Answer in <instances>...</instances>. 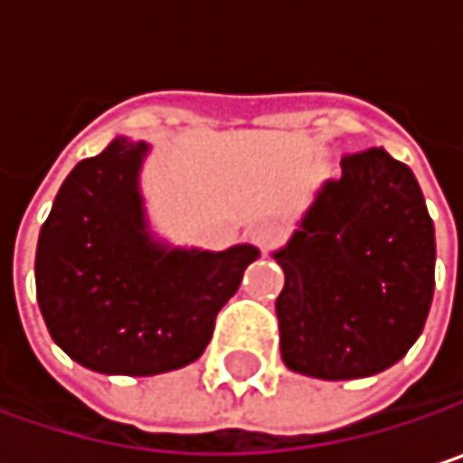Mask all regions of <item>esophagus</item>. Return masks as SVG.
Returning <instances> with one entry per match:
<instances>
[{"label":"esophagus","mask_w":463,"mask_h":463,"mask_svg":"<svg viewBox=\"0 0 463 463\" xmlns=\"http://www.w3.org/2000/svg\"><path fill=\"white\" fill-rule=\"evenodd\" d=\"M276 238H279V231H276L273 225H268V222H260V225H254V231H251V241H254L260 249L273 246Z\"/></svg>","instance_id":"obj_1"}]
</instances>
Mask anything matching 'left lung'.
I'll use <instances>...</instances> for the list:
<instances>
[{
	"label": "left lung",
	"mask_w": 463,
	"mask_h": 463,
	"mask_svg": "<svg viewBox=\"0 0 463 463\" xmlns=\"http://www.w3.org/2000/svg\"><path fill=\"white\" fill-rule=\"evenodd\" d=\"M340 168L276 251L281 359L324 381L397 364L434 295V225L413 171L381 146L343 155Z\"/></svg>",
	"instance_id": "left-lung-1"
}]
</instances>
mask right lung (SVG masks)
<instances>
[{"label":"right lung","instance_id":"obj_1","mask_svg":"<svg viewBox=\"0 0 463 463\" xmlns=\"http://www.w3.org/2000/svg\"><path fill=\"white\" fill-rule=\"evenodd\" d=\"M144 152L146 144L115 139L80 160L37 243V300L52 340L104 375H157L195 362L260 254L152 243L137 190Z\"/></svg>","mask_w":463,"mask_h":463}]
</instances>
